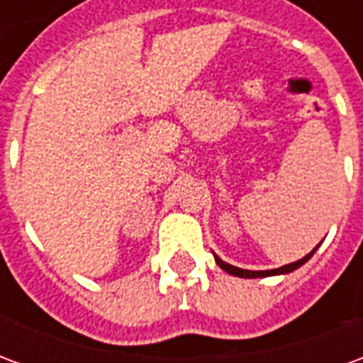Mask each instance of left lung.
<instances>
[{
	"instance_id": "left-lung-1",
	"label": "left lung",
	"mask_w": 363,
	"mask_h": 363,
	"mask_svg": "<svg viewBox=\"0 0 363 363\" xmlns=\"http://www.w3.org/2000/svg\"><path fill=\"white\" fill-rule=\"evenodd\" d=\"M317 247H319V245H317ZM317 247H315L309 255H305L303 259L296 260V262H289V264H284V267L280 268H274V270H245V268H237L233 267V264H229V262H223L218 255H213V259H216V262H218V267H220L221 270H225L228 274H233V276H239V278H267V276L289 274L294 272V270H297L299 267H303L305 262L313 257V252L317 251Z\"/></svg>"
}]
</instances>
